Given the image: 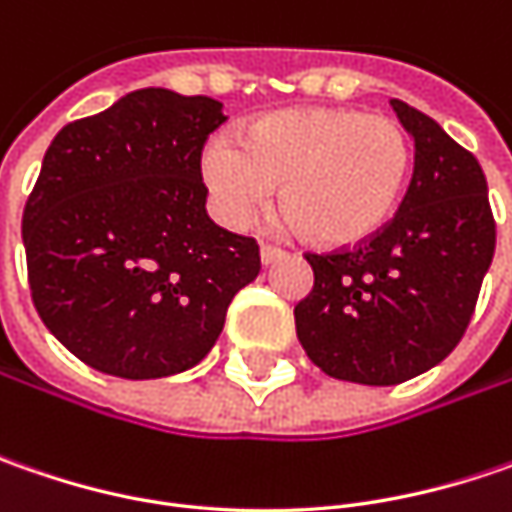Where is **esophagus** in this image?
Returning <instances> with one entry per match:
<instances>
[{
    "mask_svg": "<svg viewBox=\"0 0 512 512\" xmlns=\"http://www.w3.org/2000/svg\"><path fill=\"white\" fill-rule=\"evenodd\" d=\"M285 256V250L282 247H273V245H262V265H273L276 259H282Z\"/></svg>",
    "mask_w": 512,
    "mask_h": 512,
    "instance_id": "34e87169",
    "label": "esophagus"
}]
</instances>
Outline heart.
I'll use <instances>...</instances> for the list:
<instances>
[{
  "label": "heart",
  "instance_id": "heart-1",
  "mask_svg": "<svg viewBox=\"0 0 512 512\" xmlns=\"http://www.w3.org/2000/svg\"><path fill=\"white\" fill-rule=\"evenodd\" d=\"M413 148L390 116L356 108H290L247 122L239 148L210 139L202 176L230 225H247L279 185L285 225L316 247L376 236L402 199Z\"/></svg>",
  "mask_w": 512,
  "mask_h": 512
}]
</instances>
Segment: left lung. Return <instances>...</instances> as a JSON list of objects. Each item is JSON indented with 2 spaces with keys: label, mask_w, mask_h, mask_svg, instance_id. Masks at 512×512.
<instances>
[{
  "label": "left lung",
  "mask_w": 512,
  "mask_h": 512,
  "mask_svg": "<svg viewBox=\"0 0 512 512\" xmlns=\"http://www.w3.org/2000/svg\"><path fill=\"white\" fill-rule=\"evenodd\" d=\"M413 136V179L387 225L359 245L305 253L313 290L296 336L327 376L402 384L462 342L496 250L487 179L470 150L393 99Z\"/></svg>",
  "instance_id": "1"
}]
</instances>
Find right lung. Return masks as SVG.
<instances>
[{
  "instance_id": "obj_1",
  "label": "right lung",
  "mask_w": 512,
  "mask_h": 512,
  "mask_svg": "<svg viewBox=\"0 0 512 512\" xmlns=\"http://www.w3.org/2000/svg\"><path fill=\"white\" fill-rule=\"evenodd\" d=\"M222 102L133 90L68 122L22 213L33 307L99 373L162 379L199 364L259 245L207 219L202 150Z\"/></svg>"
}]
</instances>
